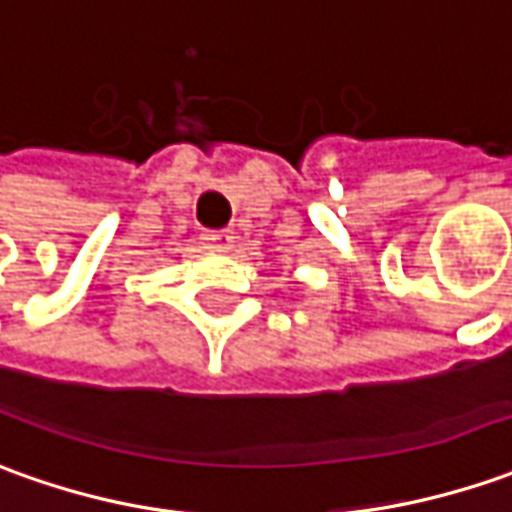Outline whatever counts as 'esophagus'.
<instances>
[{
    "instance_id": "34e87169",
    "label": "esophagus",
    "mask_w": 512,
    "mask_h": 512,
    "mask_svg": "<svg viewBox=\"0 0 512 512\" xmlns=\"http://www.w3.org/2000/svg\"><path fill=\"white\" fill-rule=\"evenodd\" d=\"M201 243H204V249H210V252H227V249H232V243H235V235H232L229 229H221V232H204V235H201Z\"/></svg>"
}]
</instances>
